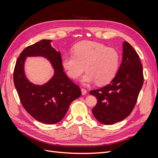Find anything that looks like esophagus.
<instances>
[{
    "label": "esophagus",
    "mask_w": 158,
    "mask_h": 158,
    "mask_svg": "<svg viewBox=\"0 0 158 158\" xmlns=\"http://www.w3.org/2000/svg\"><path fill=\"white\" fill-rule=\"evenodd\" d=\"M81 93H82V94L85 95L87 93V90H86L85 89H81Z\"/></svg>",
    "instance_id": "obj_1"
}]
</instances>
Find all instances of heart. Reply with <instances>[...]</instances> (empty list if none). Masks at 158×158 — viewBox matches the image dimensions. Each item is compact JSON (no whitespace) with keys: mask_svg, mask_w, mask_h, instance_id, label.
Instances as JSON below:
<instances>
[{"mask_svg":"<svg viewBox=\"0 0 158 158\" xmlns=\"http://www.w3.org/2000/svg\"><path fill=\"white\" fill-rule=\"evenodd\" d=\"M73 54L64 56L62 64L72 79H77L85 70L81 81L88 85L96 81L103 85L110 83L118 73L120 54L116 49L104 44L85 40L76 44Z\"/></svg>","mask_w":158,"mask_h":158,"instance_id":"1","label":"heart"}]
</instances>
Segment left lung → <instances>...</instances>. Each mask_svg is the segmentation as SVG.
Returning <instances> with one entry per match:
<instances>
[{"label": "left lung", "mask_w": 158, "mask_h": 158, "mask_svg": "<svg viewBox=\"0 0 158 158\" xmlns=\"http://www.w3.org/2000/svg\"><path fill=\"white\" fill-rule=\"evenodd\" d=\"M123 47V60L115 77L103 87L90 91L97 98L93 114L104 125L114 124L131 114L144 83L139 54L128 42Z\"/></svg>", "instance_id": "8db88e82"}]
</instances>
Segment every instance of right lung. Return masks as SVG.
Listing matches in <instances>:
<instances>
[{
  "instance_id": "right-lung-1",
  "label": "right lung",
  "mask_w": 158,
  "mask_h": 158,
  "mask_svg": "<svg viewBox=\"0 0 158 158\" xmlns=\"http://www.w3.org/2000/svg\"><path fill=\"white\" fill-rule=\"evenodd\" d=\"M51 40H42L25 48L18 58L14 70V82L20 102L33 118L45 124L62 120L72 102L81 95L79 86L64 72L62 58L50 45ZM43 56L52 62L55 75L48 83L36 85L25 77L23 64L27 56Z\"/></svg>"
}]
</instances>
